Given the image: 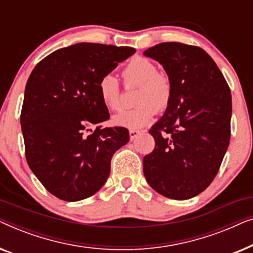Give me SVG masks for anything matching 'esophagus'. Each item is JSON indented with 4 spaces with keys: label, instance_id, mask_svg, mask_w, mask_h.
<instances>
[{
    "label": "esophagus",
    "instance_id": "34e87169",
    "mask_svg": "<svg viewBox=\"0 0 253 253\" xmlns=\"http://www.w3.org/2000/svg\"><path fill=\"white\" fill-rule=\"evenodd\" d=\"M129 134H130V140H133V139H136L138 136H139L140 131L139 130H130Z\"/></svg>",
    "mask_w": 253,
    "mask_h": 253
}]
</instances>
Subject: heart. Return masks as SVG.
<instances>
[{
  "mask_svg": "<svg viewBox=\"0 0 253 253\" xmlns=\"http://www.w3.org/2000/svg\"><path fill=\"white\" fill-rule=\"evenodd\" d=\"M126 84H139L134 101L138 105L126 109L113 117V123L130 130L141 129L154 119L158 110L167 108L171 100V84L169 79L158 72L153 61L146 57H134L123 71ZM99 94L103 105L112 110L122 106L119 81L107 74L99 81Z\"/></svg>",
  "mask_w": 253,
  "mask_h": 253,
  "instance_id": "1",
  "label": "heart"
}]
</instances>
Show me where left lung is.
<instances>
[{
  "mask_svg": "<svg viewBox=\"0 0 253 253\" xmlns=\"http://www.w3.org/2000/svg\"><path fill=\"white\" fill-rule=\"evenodd\" d=\"M144 55L164 67L171 84L170 103L148 131L155 147L144 157V175L160 195L190 199L212 183L229 145V86L199 47L162 42Z\"/></svg>",
  "mask_w": 253,
  "mask_h": 253,
  "instance_id": "8db88e82",
  "label": "left lung"
}]
</instances>
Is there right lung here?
Masks as SVG:
<instances>
[{"instance_id":"right-lung-1","label":"right lung","mask_w":253,"mask_h":253,"mask_svg":"<svg viewBox=\"0 0 253 253\" xmlns=\"http://www.w3.org/2000/svg\"><path fill=\"white\" fill-rule=\"evenodd\" d=\"M134 53L131 47L81 42L53 51L31 72L20 115L26 160L57 198L78 202L99 191L114 153L129 141L124 127L86 132L109 119L99 81Z\"/></svg>"}]
</instances>
